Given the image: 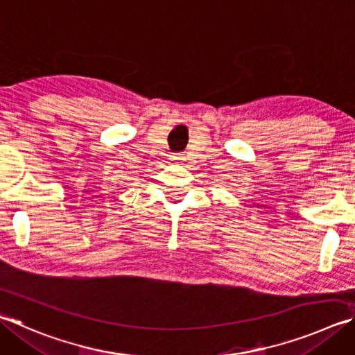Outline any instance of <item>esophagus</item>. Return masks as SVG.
<instances>
[{"label":"esophagus","mask_w":355,"mask_h":355,"mask_svg":"<svg viewBox=\"0 0 355 355\" xmlns=\"http://www.w3.org/2000/svg\"><path fill=\"white\" fill-rule=\"evenodd\" d=\"M173 159H182V157H173Z\"/></svg>","instance_id":"obj_1"}]
</instances>
